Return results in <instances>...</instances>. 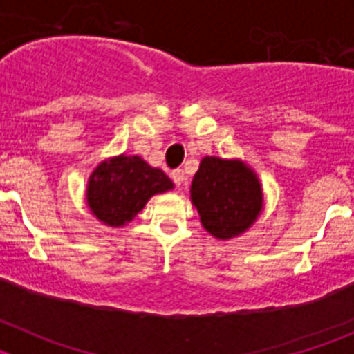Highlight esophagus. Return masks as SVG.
<instances>
[{
    "mask_svg": "<svg viewBox=\"0 0 354 354\" xmlns=\"http://www.w3.org/2000/svg\"><path fill=\"white\" fill-rule=\"evenodd\" d=\"M171 179H174L175 186H184L186 184V174H184V170H180V168H177V170L171 171Z\"/></svg>",
    "mask_w": 354,
    "mask_h": 354,
    "instance_id": "esophagus-1",
    "label": "esophagus"
}]
</instances>
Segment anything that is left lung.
I'll use <instances>...</instances> for the list:
<instances>
[{"instance_id": "8db88e82", "label": "left lung", "mask_w": 354, "mask_h": 354, "mask_svg": "<svg viewBox=\"0 0 354 354\" xmlns=\"http://www.w3.org/2000/svg\"><path fill=\"white\" fill-rule=\"evenodd\" d=\"M192 200L205 230L228 239L245 232L261 212V184L243 162L204 158L193 177Z\"/></svg>"}]
</instances>
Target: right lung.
Instances as JSON below:
<instances>
[{"label": "right lung", "mask_w": 354, "mask_h": 354, "mask_svg": "<svg viewBox=\"0 0 354 354\" xmlns=\"http://www.w3.org/2000/svg\"><path fill=\"white\" fill-rule=\"evenodd\" d=\"M171 187L174 183L165 171L149 167L138 156H118L97 167L90 177L86 196L99 220L118 227L133 220L150 196Z\"/></svg>", "instance_id": "add662e5"}]
</instances>
